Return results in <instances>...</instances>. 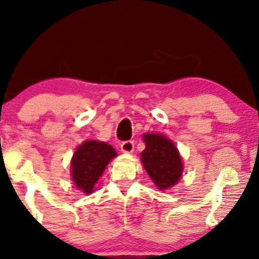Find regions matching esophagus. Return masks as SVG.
<instances>
[{
    "label": "esophagus",
    "mask_w": 259,
    "mask_h": 259,
    "mask_svg": "<svg viewBox=\"0 0 259 259\" xmlns=\"http://www.w3.org/2000/svg\"><path fill=\"white\" fill-rule=\"evenodd\" d=\"M120 148H121L123 153H132L134 150V143L132 140L123 141V143H121V145H120Z\"/></svg>",
    "instance_id": "esophagus-1"
}]
</instances>
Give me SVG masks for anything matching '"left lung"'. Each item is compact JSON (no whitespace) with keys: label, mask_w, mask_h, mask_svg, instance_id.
<instances>
[{"label":"left lung","mask_w":259,"mask_h":259,"mask_svg":"<svg viewBox=\"0 0 259 259\" xmlns=\"http://www.w3.org/2000/svg\"><path fill=\"white\" fill-rule=\"evenodd\" d=\"M143 139L146 147L141 152V161L155 186L166 190L176 185L184 165L175 143L164 134L146 133Z\"/></svg>","instance_id":"obj_1"}]
</instances>
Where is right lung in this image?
<instances>
[{"label":"right lung","instance_id":"obj_1","mask_svg":"<svg viewBox=\"0 0 259 259\" xmlns=\"http://www.w3.org/2000/svg\"><path fill=\"white\" fill-rule=\"evenodd\" d=\"M116 152L111 145L97 140H86L76 148L72 158V179L77 189L83 193L93 192L106 166Z\"/></svg>","mask_w":259,"mask_h":259}]
</instances>
